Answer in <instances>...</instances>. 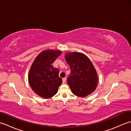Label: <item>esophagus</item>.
<instances>
[{
	"label": "esophagus",
	"instance_id": "obj_1",
	"mask_svg": "<svg viewBox=\"0 0 131 131\" xmlns=\"http://www.w3.org/2000/svg\"><path fill=\"white\" fill-rule=\"evenodd\" d=\"M66 81V78H63L62 79V83H65Z\"/></svg>",
	"mask_w": 131,
	"mask_h": 131
}]
</instances>
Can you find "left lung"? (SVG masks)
Here are the masks:
<instances>
[{"instance_id": "1", "label": "left lung", "mask_w": 131, "mask_h": 131, "mask_svg": "<svg viewBox=\"0 0 131 131\" xmlns=\"http://www.w3.org/2000/svg\"><path fill=\"white\" fill-rule=\"evenodd\" d=\"M65 57L71 69L67 82L73 93L83 97L93 93L98 84L99 77L89 58L77 52L66 53Z\"/></svg>"}]
</instances>
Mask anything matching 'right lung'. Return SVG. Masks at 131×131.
<instances>
[{"mask_svg": "<svg viewBox=\"0 0 131 131\" xmlns=\"http://www.w3.org/2000/svg\"><path fill=\"white\" fill-rule=\"evenodd\" d=\"M61 54L59 50L43 51L35 58L29 73V83L32 91L44 99L57 93L62 80L58 76L59 70L53 63Z\"/></svg>", "mask_w": 131, "mask_h": 131, "instance_id": "add662e5", "label": "right lung"}]
</instances>
